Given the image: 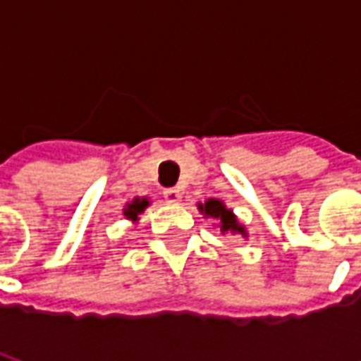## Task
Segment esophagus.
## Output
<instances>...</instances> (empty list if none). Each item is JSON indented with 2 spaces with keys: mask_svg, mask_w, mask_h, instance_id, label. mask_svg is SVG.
Returning <instances> with one entry per match:
<instances>
[{
  "mask_svg": "<svg viewBox=\"0 0 361 361\" xmlns=\"http://www.w3.org/2000/svg\"><path fill=\"white\" fill-rule=\"evenodd\" d=\"M164 199L168 203H180L181 201V191L176 188L164 189Z\"/></svg>",
  "mask_w": 361,
  "mask_h": 361,
  "instance_id": "1",
  "label": "esophagus"
}]
</instances>
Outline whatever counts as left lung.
I'll return each mask as SVG.
<instances>
[{
	"instance_id": "obj_1",
	"label": "left lung",
	"mask_w": 361,
	"mask_h": 361,
	"mask_svg": "<svg viewBox=\"0 0 361 361\" xmlns=\"http://www.w3.org/2000/svg\"><path fill=\"white\" fill-rule=\"evenodd\" d=\"M199 207V212L203 214L204 219L216 220V228L222 235H242V238H247V230L243 226L242 222L238 220V216L234 214L232 209H228L226 204L222 203L220 199H207L204 203H197Z\"/></svg>"
}]
</instances>
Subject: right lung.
<instances>
[{"mask_svg": "<svg viewBox=\"0 0 361 361\" xmlns=\"http://www.w3.org/2000/svg\"><path fill=\"white\" fill-rule=\"evenodd\" d=\"M149 204H150L149 197H135L133 201H129V203L126 204V209H123V216H126L129 222L137 224V222H139V214L145 212V209H147Z\"/></svg>", "mask_w": 361, "mask_h": 361, "instance_id": "1", "label": "right lung"}]
</instances>
